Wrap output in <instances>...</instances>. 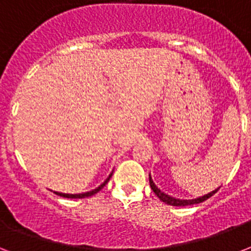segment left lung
Instances as JSON below:
<instances>
[{"label":"left lung","mask_w":251,"mask_h":251,"mask_svg":"<svg viewBox=\"0 0 251 251\" xmlns=\"http://www.w3.org/2000/svg\"><path fill=\"white\" fill-rule=\"evenodd\" d=\"M150 186H151L152 191L157 195V198L160 199L161 202L167 203V204H169V206H177V207L190 206V204H197V203L204 202V201H207L210 197H212V195H214L219 189H220V187H218V189H215L214 191H211V193H208V194L203 195V197H199V198H195V199H178V198H173V197H171V195L163 193L160 189H157V186L155 185L152 178H151V176H150Z\"/></svg>","instance_id":"8db88e82"}]
</instances>
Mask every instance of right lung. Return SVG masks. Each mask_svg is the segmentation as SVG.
Segmentation results:
<instances>
[{
    "label": "right lung",
    "mask_w": 251,
    "mask_h": 251,
    "mask_svg": "<svg viewBox=\"0 0 251 251\" xmlns=\"http://www.w3.org/2000/svg\"><path fill=\"white\" fill-rule=\"evenodd\" d=\"M110 177H112V173L109 175V177L104 181V182L100 185V186H98L96 189H94V190L91 191H87V193H79V194H65V193H58V191H54V194L60 195V197H64V198H72V199H82V198H88V197H91V195L96 194V193H99V191L101 190L102 187L105 186L106 183H108V181L110 179Z\"/></svg>",
    "instance_id": "1"
}]
</instances>
